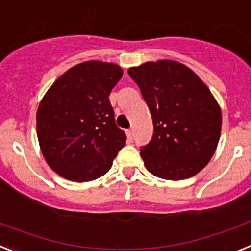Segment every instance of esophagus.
Returning <instances> with one entry per match:
<instances>
[{
  "label": "esophagus",
  "instance_id": "esophagus-1",
  "mask_svg": "<svg viewBox=\"0 0 251 251\" xmlns=\"http://www.w3.org/2000/svg\"><path fill=\"white\" fill-rule=\"evenodd\" d=\"M126 134H127V138L130 139V140H132V139H134V130H132V128L127 130V131H126Z\"/></svg>",
  "mask_w": 251,
  "mask_h": 251
}]
</instances>
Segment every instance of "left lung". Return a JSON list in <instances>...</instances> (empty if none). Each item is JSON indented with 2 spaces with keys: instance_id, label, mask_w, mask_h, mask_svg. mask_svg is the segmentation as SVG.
Wrapping results in <instances>:
<instances>
[{
  "instance_id": "obj_1",
  "label": "left lung",
  "mask_w": 251,
  "mask_h": 251,
  "mask_svg": "<svg viewBox=\"0 0 251 251\" xmlns=\"http://www.w3.org/2000/svg\"><path fill=\"white\" fill-rule=\"evenodd\" d=\"M127 72L151 113V140L140 148L147 169L163 179L193 177L219 144L222 117L212 93L178 62L144 63Z\"/></svg>"
}]
</instances>
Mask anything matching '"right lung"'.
<instances>
[{"instance_id": "right-lung-1", "label": "right lung", "mask_w": 251, "mask_h": 251, "mask_svg": "<svg viewBox=\"0 0 251 251\" xmlns=\"http://www.w3.org/2000/svg\"><path fill=\"white\" fill-rule=\"evenodd\" d=\"M123 69L97 60L74 65L45 93L36 113L41 152L49 167L73 182L110 171L126 134L117 127L108 100Z\"/></svg>"}]
</instances>
